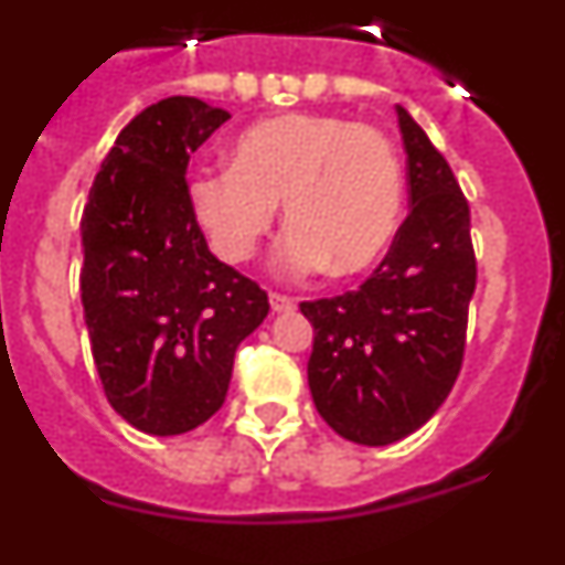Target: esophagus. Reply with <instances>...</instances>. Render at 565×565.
I'll return each mask as SVG.
<instances>
[{"instance_id": "esophagus-1", "label": "esophagus", "mask_w": 565, "mask_h": 565, "mask_svg": "<svg viewBox=\"0 0 565 565\" xmlns=\"http://www.w3.org/2000/svg\"><path fill=\"white\" fill-rule=\"evenodd\" d=\"M268 302H271V311H277V313H288L297 308V302H294L291 297H286V294H271V297H268Z\"/></svg>"}]
</instances>
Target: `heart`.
<instances>
[{"label":"heart","instance_id":"heart-1","mask_svg":"<svg viewBox=\"0 0 565 565\" xmlns=\"http://www.w3.org/2000/svg\"><path fill=\"white\" fill-rule=\"evenodd\" d=\"M186 194L194 223L223 263H248L282 203L291 226L279 248L282 268L306 277L331 266L348 277L391 246L404 181L382 129L291 113L243 129L232 143V169H198Z\"/></svg>","mask_w":565,"mask_h":565}]
</instances>
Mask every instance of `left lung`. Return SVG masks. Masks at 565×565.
I'll use <instances>...</instances> for the list:
<instances>
[{"mask_svg": "<svg viewBox=\"0 0 565 565\" xmlns=\"http://www.w3.org/2000/svg\"><path fill=\"white\" fill-rule=\"evenodd\" d=\"M411 214L359 291L302 302L313 326L308 387L328 427L364 447L416 433L450 396L467 348L476 252L450 163L404 107Z\"/></svg>", "mask_w": 565, "mask_h": 565, "instance_id": "8db88e82", "label": "left lung"}]
</instances>
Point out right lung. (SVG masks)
<instances>
[{
    "label": "right lung",
    "mask_w": 565,
    "mask_h": 565,
    "mask_svg": "<svg viewBox=\"0 0 565 565\" xmlns=\"http://www.w3.org/2000/svg\"><path fill=\"white\" fill-rule=\"evenodd\" d=\"M228 118L192 96L138 113L82 214L96 371L113 411L149 436H181L221 411L237 344L268 317V294L209 252L189 206V158Z\"/></svg>",
    "instance_id": "right-lung-1"
}]
</instances>
